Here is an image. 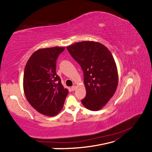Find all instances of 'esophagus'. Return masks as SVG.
Listing matches in <instances>:
<instances>
[{
	"mask_svg": "<svg viewBox=\"0 0 152 152\" xmlns=\"http://www.w3.org/2000/svg\"><path fill=\"white\" fill-rule=\"evenodd\" d=\"M76 87L75 86V85H74V86H72L71 87V90H72V91H75L76 90Z\"/></svg>",
	"mask_w": 152,
	"mask_h": 152,
	"instance_id": "obj_1",
	"label": "esophagus"
}]
</instances>
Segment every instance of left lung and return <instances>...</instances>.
I'll list each match as a JSON object with an SVG mask.
<instances>
[{"instance_id":"obj_1","label":"left lung","mask_w":152,"mask_h":152,"mask_svg":"<svg viewBox=\"0 0 152 152\" xmlns=\"http://www.w3.org/2000/svg\"><path fill=\"white\" fill-rule=\"evenodd\" d=\"M67 49L83 71L87 92L81 103L91 110H100L114 96L118 83V70L110 51L92 41L75 43Z\"/></svg>"}]
</instances>
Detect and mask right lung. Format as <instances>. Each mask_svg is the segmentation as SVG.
Segmentation results:
<instances>
[{
    "label": "right lung",
    "mask_w": 152,
    "mask_h": 152,
    "mask_svg": "<svg viewBox=\"0 0 152 152\" xmlns=\"http://www.w3.org/2000/svg\"><path fill=\"white\" fill-rule=\"evenodd\" d=\"M65 48H45L34 52L27 62L23 85L28 102L40 114L53 117L64 106L69 91L56 75V60Z\"/></svg>",
    "instance_id": "right-lung-1"
}]
</instances>
